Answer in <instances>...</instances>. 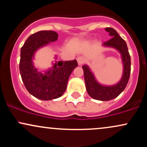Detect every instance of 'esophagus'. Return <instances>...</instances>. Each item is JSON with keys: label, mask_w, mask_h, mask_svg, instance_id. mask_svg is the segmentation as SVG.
<instances>
[{"label": "esophagus", "mask_w": 147, "mask_h": 147, "mask_svg": "<svg viewBox=\"0 0 147 147\" xmlns=\"http://www.w3.org/2000/svg\"><path fill=\"white\" fill-rule=\"evenodd\" d=\"M77 63H78L79 65H82V64L84 63V58L83 57H77Z\"/></svg>", "instance_id": "esophagus-1"}]
</instances>
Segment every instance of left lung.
Masks as SVG:
<instances>
[{
	"mask_svg": "<svg viewBox=\"0 0 147 147\" xmlns=\"http://www.w3.org/2000/svg\"><path fill=\"white\" fill-rule=\"evenodd\" d=\"M105 30L109 32V35L112 38L108 41L103 43L102 45L115 48L120 53L123 64L122 78L118 83L114 85H102L96 80L95 75L88 65H84L82 66L88 93L92 98L101 101L111 100L120 95L127 85L131 73V57L125 41L113 28H106Z\"/></svg>",
	"mask_w": 147,
	"mask_h": 147,
	"instance_id": "obj_1",
	"label": "left lung"
}]
</instances>
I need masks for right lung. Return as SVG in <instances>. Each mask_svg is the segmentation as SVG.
<instances>
[{
  "instance_id": "1",
  "label": "right lung",
  "mask_w": 147,
  "mask_h": 147,
  "mask_svg": "<svg viewBox=\"0 0 147 147\" xmlns=\"http://www.w3.org/2000/svg\"><path fill=\"white\" fill-rule=\"evenodd\" d=\"M57 37L58 34L51 30L37 32L28 37L21 49L19 70L22 81L28 92L41 100H52L63 95L70 74L78 65L75 59L55 61L44 74L35 68L33 63L35 52L57 41Z\"/></svg>"
}]
</instances>
